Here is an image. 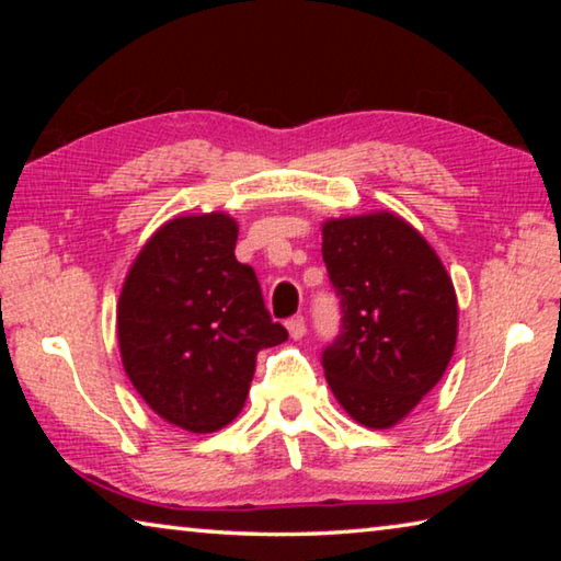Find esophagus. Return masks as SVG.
<instances>
[{
    "label": "esophagus",
    "instance_id": "1",
    "mask_svg": "<svg viewBox=\"0 0 561 561\" xmlns=\"http://www.w3.org/2000/svg\"><path fill=\"white\" fill-rule=\"evenodd\" d=\"M287 331L294 341H299L304 334H307V321H304V317H291L287 321Z\"/></svg>",
    "mask_w": 561,
    "mask_h": 561
}]
</instances>
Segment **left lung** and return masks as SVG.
<instances>
[{
	"instance_id": "left-lung-1",
	"label": "left lung",
	"mask_w": 561,
	"mask_h": 561,
	"mask_svg": "<svg viewBox=\"0 0 561 561\" xmlns=\"http://www.w3.org/2000/svg\"><path fill=\"white\" fill-rule=\"evenodd\" d=\"M341 331L321 354L331 393L366 428H391L450 364L458 299L433 247L393 213L321 227Z\"/></svg>"
}]
</instances>
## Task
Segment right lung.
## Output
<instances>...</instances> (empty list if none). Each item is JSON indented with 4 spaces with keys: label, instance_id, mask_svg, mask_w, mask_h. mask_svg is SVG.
<instances>
[{
    "label": "right lung",
    "instance_id": "obj_1",
    "mask_svg": "<svg viewBox=\"0 0 561 561\" xmlns=\"http://www.w3.org/2000/svg\"><path fill=\"white\" fill-rule=\"evenodd\" d=\"M225 213L168 220L138 252L118 299L123 368L140 398L190 433L232 423L257 354L287 341L264 309L257 274L234 257Z\"/></svg>",
    "mask_w": 561,
    "mask_h": 561
}]
</instances>
